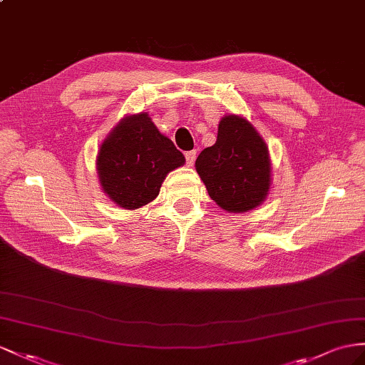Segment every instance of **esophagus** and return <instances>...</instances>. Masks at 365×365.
Here are the masks:
<instances>
[{
  "label": "esophagus",
  "instance_id": "1",
  "mask_svg": "<svg viewBox=\"0 0 365 365\" xmlns=\"http://www.w3.org/2000/svg\"><path fill=\"white\" fill-rule=\"evenodd\" d=\"M195 155H197V153H195V151H188V153H186V154H185V157H186V165L192 166L194 162H195Z\"/></svg>",
  "mask_w": 365,
  "mask_h": 365
}]
</instances>
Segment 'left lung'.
Here are the masks:
<instances>
[{
  "mask_svg": "<svg viewBox=\"0 0 365 365\" xmlns=\"http://www.w3.org/2000/svg\"><path fill=\"white\" fill-rule=\"evenodd\" d=\"M210 197L228 212H247L262 203L272 183V163L264 138L240 115H225L217 140L195 160Z\"/></svg>",
  "mask_w": 365,
  "mask_h": 365,
  "instance_id": "left-lung-1",
  "label": "left lung"
}]
</instances>
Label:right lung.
Masks as SVG:
<instances>
[{
    "instance_id": "add662e5",
    "label": "right lung",
    "mask_w": 365,
    "mask_h": 365,
    "mask_svg": "<svg viewBox=\"0 0 365 365\" xmlns=\"http://www.w3.org/2000/svg\"><path fill=\"white\" fill-rule=\"evenodd\" d=\"M185 165L183 154L146 112L128 115L110 130L97 155L100 185L120 208L153 202L168 173Z\"/></svg>"
}]
</instances>
